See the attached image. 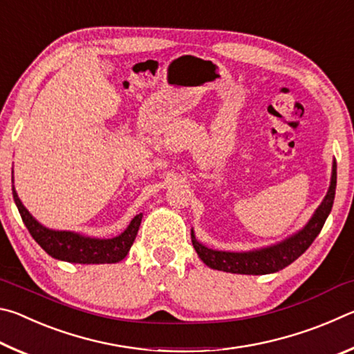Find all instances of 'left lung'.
<instances>
[{
	"label": "left lung",
	"mask_w": 354,
	"mask_h": 354,
	"mask_svg": "<svg viewBox=\"0 0 354 354\" xmlns=\"http://www.w3.org/2000/svg\"><path fill=\"white\" fill-rule=\"evenodd\" d=\"M337 165L333 164V176L331 185L322 201V205L317 209L314 217L309 220V223L303 227L298 234L292 236L287 241L278 245H273L270 248H262L259 251H250V253H227V251H215L206 248L205 245L196 242V239L192 232V243L200 259L206 263L207 267L215 268V270L230 272V273H241V274H267L283 270L284 267L298 259L304 251H306L310 243L315 241V237L320 234L323 225L331 212L334 195H335V183H337Z\"/></svg>",
	"instance_id": "left-lung-1"
}]
</instances>
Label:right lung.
Instances as JSON below:
<instances>
[{
	"mask_svg": "<svg viewBox=\"0 0 354 354\" xmlns=\"http://www.w3.org/2000/svg\"><path fill=\"white\" fill-rule=\"evenodd\" d=\"M12 194H14L15 205L19 207L23 223L26 225L34 241L50 256L67 262L115 263L122 261L128 254L142 221V214L136 215L128 230L113 239H92L75 234V232L53 231L46 230L37 220L32 218V215L21 205L14 187H12Z\"/></svg>",
	"mask_w": 354,
	"mask_h": 354,
	"instance_id": "add662e5",
	"label": "right lung"
}]
</instances>
